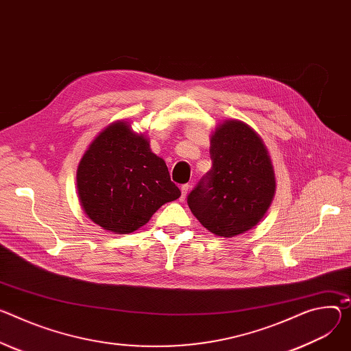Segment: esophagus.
<instances>
[{"mask_svg":"<svg viewBox=\"0 0 351 351\" xmlns=\"http://www.w3.org/2000/svg\"><path fill=\"white\" fill-rule=\"evenodd\" d=\"M189 189H190L189 184H182V187H180V190H182V200H184V197L187 196Z\"/></svg>","mask_w":351,"mask_h":351,"instance_id":"1","label":"esophagus"}]
</instances>
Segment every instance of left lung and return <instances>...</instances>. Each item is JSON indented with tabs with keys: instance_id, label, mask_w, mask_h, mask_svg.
<instances>
[{
	"instance_id": "8db88e82",
	"label": "left lung",
	"mask_w": 351,
	"mask_h": 351,
	"mask_svg": "<svg viewBox=\"0 0 351 351\" xmlns=\"http://www.w3.org/2000/svg\"><path fill=\"white\" fill-rule=\"evenodd\" d=\"M213 167L187 196V204L211 234L234 238L256 227L267 213L276 175L267 147L238 119L219 123L210 137Z\"/></svg>"
}]
</instances>
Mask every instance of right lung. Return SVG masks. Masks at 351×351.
Wrapping results in <instances>:
<instances>
[{"instance_id":"add662e5","label":"right lung","mask_w":351,"mask_h":351,"mask_svg":"<svg viewBox=\"0 0 351 351\" xmlns=\"http://www.w3.org/2000/svg\"><path fill=\"white\" fill-rule=\"evenodd\" d=\"M77 190L88 218L119 235L141 228L159 207L180 197L164 159L127 120L110 123L88 145L77 169Z\"/></svg>"}]
</instances>
